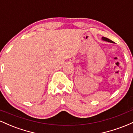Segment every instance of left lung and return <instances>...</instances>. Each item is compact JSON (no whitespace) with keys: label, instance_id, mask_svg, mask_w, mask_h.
Wrapping results in <instances>:
<instances>
[{"label":"left lung","instance_id":"1","mask_svg":"<svg viewBox=\"0 0 133 133\" xmlns=\"http://www.w3.org/2000/svg\"><path fill=\"white\" fill-rule=\"evenodd\" d=\"M102 39H103V41H107V42H111V43H114L113 41H112L110 39H109L108 38H106V37H102Z\"/></svg>","mask_w":133,"mask_h":133}]
</instances>
